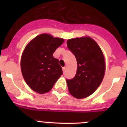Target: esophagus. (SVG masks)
Returning a JSON list of instances; mask_svg holds the SVG:
<instances>
[{
	"mask_svg": "<svg viewBox=\"0 0 127 127\" xmlns=\"http://www.w3.org/2000/svg\"><path fill=\"white\" fill-rule=\"evenodd\" d=\"M63 72L64 73L66 71V67H63Z\"/></svg>",
	"mask_w": 127,
	"mask_h": 127,
	"instance_id": "obj_1",
	"label": "esophagus"
}]
</instances>
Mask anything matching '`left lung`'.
<instances>
[{"label":"left lung","mask_w":127,"mask_h":127,"mask_svg":"<svg viewBox=\"0 0 127 127\" xmlns=\"http://www.w3.org/2000/svg\"><path fill=\"white\" fill-rule=\"evenodd\" d=\"M68 49L74 55L77 70L72 79H66L70 94L78 99L85 98L96 90L105 74V59L97 43L90 37L68 39Z\"/></svg>","instance_id":"left-lung-1"}]
</instances>
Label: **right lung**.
I'll return each mask as SVG.
<instances>
[{"mask_svg":"<svg viewBox=\"0 0 127 127\" xmlns=\"http://www.w3.org/2000/svg\"><path fill=\"white\" fill-rule=\"evenodd\" d=\"M63 42V39L41 34L26 47L21 59V70L32 90L39 94L48 92L63 74L59 59L53 54Z\"/></svg>","mask_w":127,"mask_h":127,"instance_id":"obj_1","label":"right lung"}]
</instances>
